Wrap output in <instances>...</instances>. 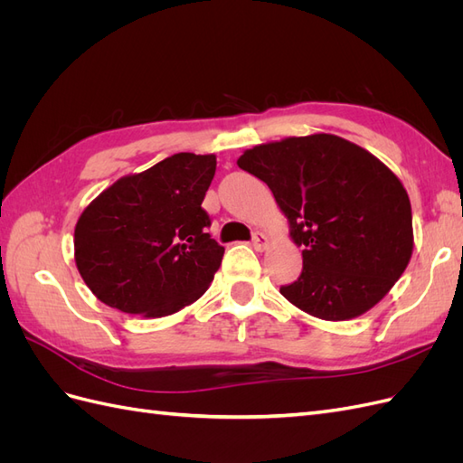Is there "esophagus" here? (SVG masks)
Wrapping results in <instances>:
<instances>
[{
	"label": "esophagus",
	"instance_id": "34e87169",
	"mask_svg": "<svg viewBox=\"0 0 463 463\" xmlns=\"http://www.w3.org/2000/svg\"><path fill=\"white\" fill-rule=\"evenodd\" d=\"M266 243H269V240H266V235L262 232H255L253 233V247L257 250H262L266 247Z\"/></svg>",
	"mask_w": 463,
	"mask_h": 463
}]
</instances>
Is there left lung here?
<instances>
[{
	"mask_svg": "<svg viewBox=\"0 0 463 463\" xmlns=\"http://www.w3.org/2000/svg\"><path fill=\"white\" fill-rule=\"evenodd\" d=\"M270 187L303 247V270L279 293L325 320L359 317L398 282L413 250L411 204L371 152L335 135L291 137L241 154Z\"/></svg>",
	"mask_w": 463,
	"mask_h": 463,
	"instance_id": "left-lung-1",
	"label": "left lung"
}]
</instances>
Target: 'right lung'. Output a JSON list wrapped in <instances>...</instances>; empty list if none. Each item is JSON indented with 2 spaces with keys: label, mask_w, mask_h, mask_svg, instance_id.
Wrapping results in <instances>:
<instances>
[{
  "label": "right lung",
  "mask_w": 463,
  "mask_h": 463,
  "mask_svg": "<svg viewBox=\"0 0 463 463\" xmlns=\"http://www.w3.org/2000/svg\"><path fill=\"white\" fill-rule=\"evenodd\" d=\"M216 156L179 152L116 181L80 214L77 269L102 303L128 315H172L197 301L223 247L201 206Z\"/></svg>",
  "instance_id": "obj_1"
}]
</instances>
